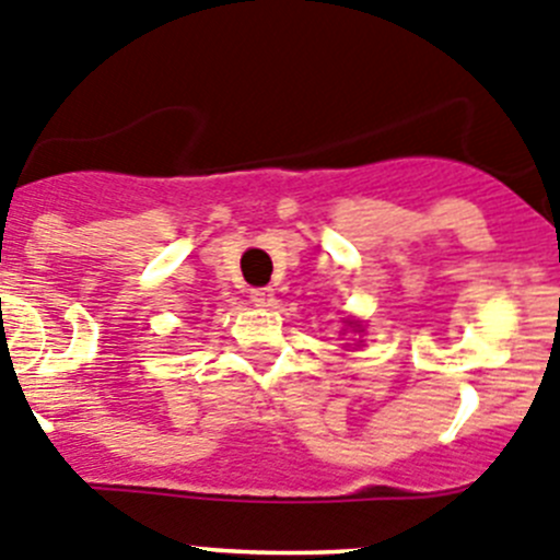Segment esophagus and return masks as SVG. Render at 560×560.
Here are the masks:
<instances>
[{"mask_svg":"<svg viewBox=\"0 0 560 560\" xmlns=\"http://www.w3.org/2000/svg\"><path fill=\"white\" fill-rule=\"evenodd\" d=\"M249 300H253L258 307H271V305H275V291H271V289H253V291H249Z\"/></svg>","mask_w":560,"mask_h":560,"instance_id":"34e87169","label":"esophagus"}]
</instances>
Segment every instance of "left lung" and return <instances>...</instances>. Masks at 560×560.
<instances>
[{"label":"left lung","mask_w":560,"mask_h":560,"mask_svg":"<svg viewBox=\"0 0 560 560\" xmlns=\"http://www.w3.org/2000/svg\"><path fill=\"white\" fill-rule=\"evenodd\" d=\"M346 324H349V327L354 329V332H360V324H357V322H346Z\"/></svg>","instance_id":"obj_1"}]
</instances>
